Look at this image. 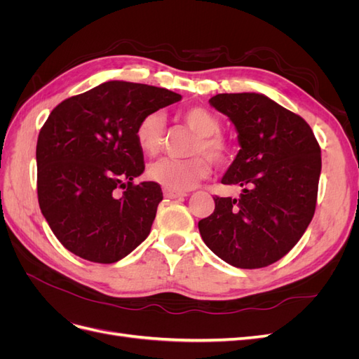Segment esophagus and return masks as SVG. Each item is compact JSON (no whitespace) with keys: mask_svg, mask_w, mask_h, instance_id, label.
<instances>
[{"mask_svg":"<svg viewBox=\"0 0 359 359\" xmlns=\"http://www.w3.org/2000/svg\"><path fill=\"white\" fill-rule=\"evenodd\" d=\"M163 193H165V196L169 198V199H177V198L187 196V194L184 193V191H175V190H168V189L163 190Z\"/></svg>","mask_w":359,"mask_h":359,"instance_id":"esophagus-1","label":"esophagus"}]
</instances>
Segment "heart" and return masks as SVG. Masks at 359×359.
<instances>
[{
  "mask_svg": "<svg viewBox=\"0 0 359 359\" xmlns=\"http://www.w3.org/2000/svg\"><path fill=\"white\" fill-rule=\"evenodd\" d=\"M181 119L199 139L191 148V158L178 160L165 157L151 163L147 175L168 190L186 191L198 186V182L210 175L211 160L223 163L231 157L232 148L227 140L219 135L220 121L205 107H190L181 114ZM136 142L147 156H157L166 136V118L161 112H149L140 118L136 126Z\"/></svg>",
  "mask_w": 359,
  "mask_h": 359,
  "instance_id": "heart-1",
  "label": "heart"
}]
</instances>
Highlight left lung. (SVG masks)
<instances>
[{"mask_svg": "<svg viewBox=\"0 0 359 359\" xmlns=\"http://www.w3.org/2000/svg\"><path fill=\"white\" fill-rule=\"evenodd\" d=\"M210 104L236 128L241 149L222 184L243 193L214 198V212L198 224L201 236L232 266H268L290 252L313 219L320 147L299 115L264 94H217Z\"/></svg>", "mask_w": 359, "mask_h": 359, "instance_id": "left-lung-1", "label": "left lung"}]
</instances>
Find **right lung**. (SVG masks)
I'll return each instance as SVG.
<instances>
[{"label": "right lung", "instance_id": "add662e5", "mask_svg": "<svg viewBox=\"0 0 359 359\" xmlns=\"http://www.w3.org/2000/svg\"><path fill=\"white\" fill-rule=\"evenodd\" d=\"M181 100L157 86L109 81L61 102L37 140L41 214L69 252L114 264L145 241L163 199L145 170L136 126L149 112Z\"/></svg>", "mask_w": 359, "mask_h": 359}]
</instances>
